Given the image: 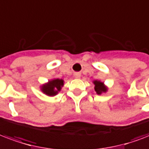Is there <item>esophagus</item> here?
I'll use <instances>...</instances> for the list:
<instances>
[{
  "label": "esophagus",
  "instance_id": "1",
  "mask_svg": "<svg viewBox=\"0 0 149 149\" xmlns=\"http://www.w3.org/2000/svg\"><path fill=\"white\" fill-rule=\"evenodd\" d=\"M74 77L75 78H79L80 77V74H79V72H76V73H74Z\"/></svg>",
  "mask_w": 149,
  "mask_h": 149
}]
</instances>
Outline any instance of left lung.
<instances>
[{"instance_id":"8db88e82","label":"left lung","mask_w":149,"mask_h":149,"mask_svg":"<svg viewBox=\"0 0 149 149\" xmlns=\"http://www.w3.org/2000/svg\"><path fill=\"white\" fill-rule=\"evenodd\" d=\"M93 84H95V89L96 94L98 95H102V93H106L108 91V87L104 84L103 82H102L101 80H97V79H95L93 81Z\"/></svg>"}]
</instances>
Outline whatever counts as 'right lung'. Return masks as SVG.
<instances>
[{
	"instance_id": "right-lung-1",
	"label": "right lung",
	"mask_w": 149,
	"mask_h": 149,
	"mask_svg": "<svg viewBox=\"0 0 149 149\" xmlns=\"http://www.w3.org/2000/svg\"><path fill=\"white\" fill-rule=\"evenodd\" d=\"M63 85H64L63 79L54 78V79L48 80V82L42 84L40 87V91L44 95L50 96V97H53L58 95L59 91H61Z\"/></svg>"
}]
</instances>
